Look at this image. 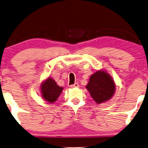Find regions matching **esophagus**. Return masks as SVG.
Listing matches in <instances>:
<instances>
[{"mask_svg": "<svg viewBox=\"0 0 148 148\" xmlns=\"http://www.w3.org/2000/svg\"><path fill=\"white\" fill-rule=\"evenodd\" d=\"M78 86H79V84H78V83H75L74 84L71 85V88H76V87H78Z\"/></svg>", "mask_w": 148, "mask_h": 148, "instance_id": "obj_1", "label": "esophagus"}]
</instances>
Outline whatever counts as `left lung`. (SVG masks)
<instances>
[{"label": "left lung", "mask_w": 148, "mask_h": 148, "mask_svg": "<svg viewBox=\"0 0 148 148\" xmlns=\"http://www.w3.org/2000/svg\"><path fill=\"white\" fill-rule=\"evenodd\" d=\"M86 88L98 104L102 103L111 99L116 89L112 78L103 71H98L92 75Z\"/></svg>", "instance_id": "8db88e82"}]
</instances>
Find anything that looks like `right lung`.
<instances>
[{
  "label": "right lung",
  "mask_w": 148,
  "mask_h": 148,
  "mask_svg": "<svg viewBox=\"0 0 148 148\" xmlns=\"http://www.w3.org/2000/svg\"><path fill=\"white\" fill-rule=\"evenodd\" d=\"M43 98L48 102H55L62 93L63 88L59 86L52 78L48 77L41 86Z\"/></svg>",
  "instance_id": "obj_1"
}]
</instances>
